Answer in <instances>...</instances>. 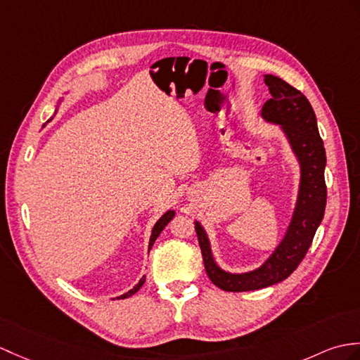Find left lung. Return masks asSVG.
I'll use <instances>...</instances> for the list:
<instances>
[{"label": "left lung", "instance_id": "1", "mask_svg": "<svg viewBox=\"0 0 360 360\" xmlns=\"http://www.w3.org/2000/svg\"><path fill=\"white\" fill-rule=\"evenodd\" d=\"M264 81L271 98L262 105L261 116L265 121L279 124L293 148L300 165L299 193L293 218L281 244L259 269L248 273L224 271L214 262L210 240L202 225L195 222L207 276L224 291H252L287 279L305 257L327 205L323 176L327 156L310 101L274 75H265Z\"/></svg>", "mask_w": 360, "mask_h": 360}]
</instances>
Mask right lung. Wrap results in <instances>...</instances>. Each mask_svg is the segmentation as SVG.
<instances>
[{
    "mask_svg": "<svg viewBox=\"0 0 360 360\" xmlns=\"http://www.w3.org/2000/svg\"><path fill=\"white\" fill-rule=\"evenodd\" d=\"M173 216H174V212L173 210H169L167 213H164L162 216H161V219L158 221L156 224H155V227H153V230H152V236H150V242H148V252H150V248L153 247V244H155V240H156V238L161 235V231L165 229V225L169 224L172 219H173ZM144 282H146V276H142L141 278V281L136 283L135 287H133L131 290H129L127 293H124V295H121L118 299H125V297H130L131 295H135L136 291L144 285Z\"/></svg>",
    "mask_w": 360,
    "mask_h": 360,
    "instance_id": "right-lung-1",
    "label": "right lung"
}]
</instances>
